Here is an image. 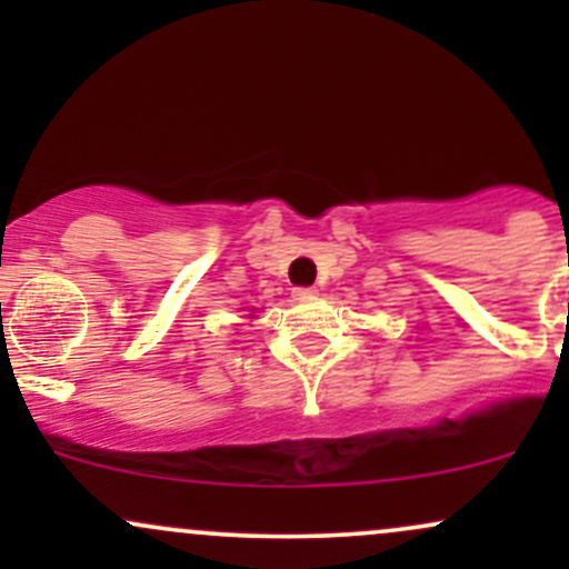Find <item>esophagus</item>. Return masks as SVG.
<instances>
[{"instance_id":"34e87169","label":"esophagus","mask_w":569,"mask_h":569,"mask_svg":"<svg viewBox=\"0 0 569 569\" xmlns=\"http://www.w3.org/2000/svg\"><path fill=\"white\" fill-rule=\"evenodd\" d=\"M318 297V289H310V286H299V289H293V299H299V302H307V299H316Z\"/></svg>"}]
</instances>
